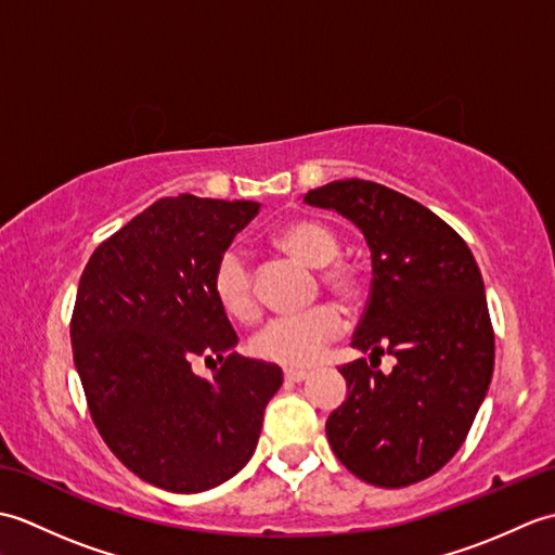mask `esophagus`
<instances>
[{
    "mask_svg": "<svg viewBox=\"0 0 555 555\" xmlns=\"http://www.w3.org/2000/svg\"><path fill=\"white\" fill-rule=\"evenodd\" d=\"M310 376L308 370H284V379L291 384H300Z\"/></svg>",
    "mask_w": 555,
    "mask_h": 555,
    "instance_id": "obj_1",
    "label": "esophagus"
}]
</instances>
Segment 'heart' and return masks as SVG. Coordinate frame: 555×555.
<instances>
[{"label": "heart", "mask_w": 555, "mask_h": 555, "mask_svg": "<svg viewBox=\"0 0 555 555\" xmlns=\"http://www.w3.org/2000/svg\"><path fill=\"white\" fill-rule=\"evenodd\" d=\"M274 245L298 262L317 267L326 291H332L346 305H360L367 296V271L356 259L338 257L340 241L332 227L317 219H293L276 229ZM211 293L221 310L238 322H250L257 317L259 302L255 291V274L241 250L229 247L211 269ZM344 332V317L334 305L276 317L253 336L250 348L259 360L284 364V367H305L322 356L326 344H332Z\"/></svg>", "instance_id": "obj_1"}]
</instances>
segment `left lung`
<instances>
[{"instance_id":"left-lung-1","label":"left lung","mask_w":555,"mask_h":555,"mask_svg":"<svg viewBox=\"0 0 555 555\" xmlns=\"http://www.w3.org/2000/svg\"><path fill=\"white\" fill-rule=\"evenodd\" d=\"M364 233L372 288L352 348L372 352L340 367L348 398L326 420L336 457L374 487L431 477L467 439L493 374L485 281L467 243L403 193L346 179L305 195ZM388 351L391 375L373 358Z\"/></svg>"}]
</instances>
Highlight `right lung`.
<instances>
[{"label":"right lung","mask_w":555,"mask_h":555,"mask_svg":"<svg viewBox=\"0 0 555 555\" xmlns=\"http://www.w3.org/2000/svg\"><path fill=\"white\" fill-rule=\"evenodd\" d=\"M259 211L247 199L162 197L90 255L70 344L90 417L140 479L197 493L250 460L264 408L284 384L276 364L247 360L211 293V269ZM195 357L222 364L197 377Z\"/></svg>","instance_id":"1"}]
</instances>
